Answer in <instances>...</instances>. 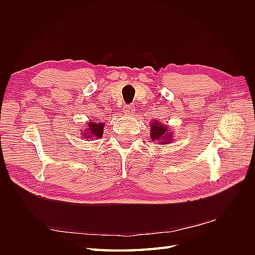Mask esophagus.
I'll return each mask as SVG.
<instances>
[{
  "label": "esophagus",
  "instance_id": "esophagus-1",
  "mask_svg": "<svg viewBox=\"0 0 255 255\" xmlns=\"http://www.w3.org/2000/svg\"><path fill=\"white\" fill-rule=\"evenodd\" d=\"M127 115H132L135 113V105L134 104H128L125 106V110H123Z\"/></svg>",
  "mask_w": 255,
  "mask_h": 255
}]
</instances>
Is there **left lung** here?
Here are the masks:
<instances>
[{
	"label": "left lung",
	"instance_id": "1",
	"mask_svg": "<svg viewBox=\"0 0 255 255\" xmlns=\"http://www.w3.org/2000/svg\"><path fill=\"white\" fill-rule=\"evenodd\" d=\"M171 134H169L168 128L159 122H152L151 126V139L167 143L170 140Z\"/></svg>",
	"mask_w": 255,
	"mask_h": 255
}]
</instances>
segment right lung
I'll return each instance as SVG.
<instances>
[{
    "label": "right lung",
    "mask_w": 255,
    "mask_h": 255,
    "mask_svg": "<svg viewBox=\"0 0 255 255\" xmlns=\"http://www.w3.org/2000/svg\"><path fill=\"white\" fill-rule=\"evenodd\" d=\"M104 128V123L102 122H89L88 123V129H87V133L86 137H90V138H100L102 137L103 135V128ZM87 138V139H88Z\"/></svg>",
    "instance_id": "add662e5"
}]
</instances>
